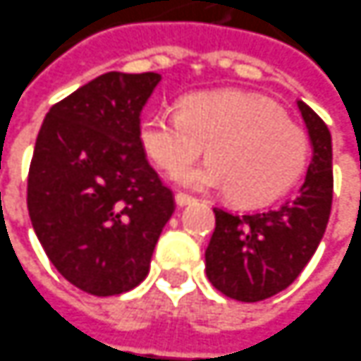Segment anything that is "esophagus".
<instances>
[{
  "label": "esophagus",
  "instance_id": "obj_1",
  "mask_svg": "<svg viewBox=\"0 0 361 361\" xmlns=\"http://www.w3.org/2000/svg\"><path fill=\"white\" fill-rule=\"evenodd\" d=\"M176 207H188V204H195L197 200L192 197H188V195H185V192H176Z\"/></svg>",
  "mask_w": 361,
  "mask_h": 361
}]
</instances>
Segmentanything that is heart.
Instances as JSON below:
<instances>
[{
    "mask_svg": "<svg viewBox=\"0 0 361 361\" xmlns=\"http://www.w3.org/2000/svg\"><path fill=\"white\" fill-rule=\"evenodd\" d=\"M142 149L176 175L202 154L209 161L178 180L195 190H231L240 204H262L298 180L308 139L276 105L243 91L190 95L180 111H152L141 121Z\"/></svg>",
    "mask_w": 361,
    "mask_h": 361,
    "instance_id": "1",
    "label": "heart"
}]
</instances>
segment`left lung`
<instances>
[{
    "label": "left lung",
    "instance_id": "1",
    "mask_svg": "<svg viewBox=\"0 0 361 361\" xmlns=\"http://www.w3.org/2000/svg\"><path fill=\"white\" fill-rule=\"evenodd\" d=\"M298 109L312 142V163L294 198L276 209L231 212L214 209L216 226L207 258V276L224 296L260 302L288 288L310 262L332 210V137L304 101Z\"/></svg>",
    "mask_w": 361,
    "mask_h": 361
}]
</instances>
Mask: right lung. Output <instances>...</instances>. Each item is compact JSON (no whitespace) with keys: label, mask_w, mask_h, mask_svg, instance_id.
<instances>
[{"label":"right lung","mask_w":361,"mask_h":361,"mask_svg":"<svg viewBox=\"0 0 361 361\" xmlns=\"http://www.w3.org/2000/svg\"><path fill=\"white\" fill-rule=\"evenodd\" d=\"M159 73H111L55 103L27 176V210L67 282L93 296L139 286L175 197L147 161L141 111Z\"/></svg>","instance_id":"1"}]
</instances>
